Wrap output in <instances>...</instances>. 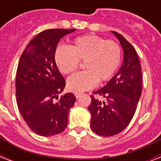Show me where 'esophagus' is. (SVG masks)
<instances>
[{"label": "esophagus", "mask_w": 161, "mask_h": 161, "mask_svg": "<svg viewBox=\"0 0 161 161\" xmlns=\"http://www.w3.org/2000/svg\"><path fill=\"white\" fill-rule=\"evenodd\" d=\"M82 95H83V93H75V96H76V98H80Z\"/></svg>", "instance_id": "1"}]
</instances>
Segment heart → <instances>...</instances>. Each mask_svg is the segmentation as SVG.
Here are the masks:
<instances>
[{"label":"heart","mask_w":161,"mask_h":161,"mask_svg":"<svg viewBox=\"0 0 161 161\" xmlns=\"http://www.w3.org/2000/svg\"><path fill=\"white\" fill-rule=\"evenodd\" d=\"M121 48L116 42L96 36H79L67 47H58L54 61L58 70L64 75L74 73L84 63V72L68 79V88L74 93H83L97 84L110 80L121 61Z\"/></svg>","instance_id":"1"}]
</instances>
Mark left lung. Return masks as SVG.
I'll return each mask as SVG.
<instances>
[{
	"label": "left lung",
	"instance_id": "1",
	"mask_svg": "<svg viewBox=\"0 0 161 161\" xmlns=\"http://www.w3.org/2000/svg\"><path fill=\"white\" fill-rule=\"evenodd\" d=\"M113 33L124 50L122 66L107 85L93 92L88 106L91 130L104 137L118 135L127 127L135 115L142 92V73L137 53L122 35L116 31ZM96 95L106 100L102 102Z\"/></svg>",
	"mask_w": 161,
	"mask_h": 161
}]
</instances>
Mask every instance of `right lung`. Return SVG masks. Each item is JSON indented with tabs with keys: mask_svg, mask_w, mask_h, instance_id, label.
<instances>
[{
	"mask_svg": "<svg viewBox=\"0 0 161 161\" xmlns=\"http://www.w3.org/2000/svg\"><path fill=\"white\" fill-rule=\"evenodd\" d=\"M74 29H48L42 31L26 46L16 70V103L21 116L33 132L53 136L68 126V112L76 97L72 93L58 95L66 82L54 61L57 45Z\"/></svg>",
	"mask_w": 161,
	"mask_h": 161,
	"instance_id": "obj_1",
	"label": "right lung"
}]
</instances>
